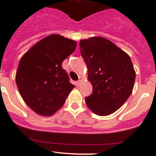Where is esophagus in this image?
<instances>
[{"mask_svg": "<svg viewBox=\"0 0 156 156\" xmlns=\"http://www.w3.org/2000/svg\"><path fill=\"white\" fill-rule=\"evenodd\" d=\"M81 80H79V81H77V85H79V84H80V83H81Z\"/></svg>", "mask_w": 156, "mask_h": 156, "instance_id": "obj_1", "label": "esophagus"}]
</instances>
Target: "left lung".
Returning a JSON list of instances; mask_svg holds the SVG:
<instances>
[{
    "label": "left lung",
    "instance_id": "1",
    "mask_svg": "<svg viewBox=\"0 0 156 156\" xmlns=\"http://www.w3.org/2000/svg\"><path fill=\"white\" fill-rule=\"evenodd\" d=\"M81 56L87 68L93 91L85 98L88 108L98 116H107L121 107L130 96L136 72L128 54L101 36L80 41Z\"/></svg>",
    "mask_w": 156,
    "mask_h": 156
}]
</instances>
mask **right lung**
<instances>
[{
    "label": "right lung",
    "instance_id": "add662e5",
    "mask_svg": "<svg viewBox=\"0 0 156 156\" xmlns=\"http://www.w3.org/2000/svg\"><path fill=\"white\" fill-rule=\"evenodd\" d=\"M76 46L75 40L52 34L36 43L20 60L16 85L27 105L37 114H54L75 87L62 64Z\"/></svg>",
    "mask_w": 156,
    "mask_h": 156
}]
</instances>
